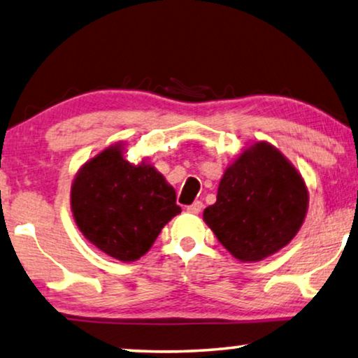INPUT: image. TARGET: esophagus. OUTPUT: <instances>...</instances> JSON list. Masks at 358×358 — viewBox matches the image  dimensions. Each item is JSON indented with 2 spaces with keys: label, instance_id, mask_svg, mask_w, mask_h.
Listing matches in <instances>:
<instances>
[{
  "label": "esophagus",
  "instance_id": "1",
  "mask_svg": "<svg viewBox=\"0 0 358 358\" xmlns=\"http://www.w3.org/2000/svg\"><path fill=\"white\" fill-rule=\"evenodd\" d=\"M202 207H204V206H202V202L201 201H196L191 206L186 207V210H188L189 213H193V215H197V213L202 210Z\"/></svg>",
  "mask_w": 358,
  "mask_h": 358
}]
</instances>
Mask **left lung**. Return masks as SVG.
I'll list each match as a JSON object with an SVG mask.
<instances>
[{
    "label": "left lung",
    "mask_w": 358,
    "mask_h": 358,
    "mask_svg": "<svg viewBox=\"0 0 358 358\" xmlns=\"http://www.w3.org/2000/svg\"><path fill=\"white\" fill-rule=\"evenodd\" d=\"M308 189L301 172L278 148L255 141L228 165L217 202L204 222L241 262H259L287 246L301 230Z\"/></svg>",
    "instance_id": "1"
}]
</instances>
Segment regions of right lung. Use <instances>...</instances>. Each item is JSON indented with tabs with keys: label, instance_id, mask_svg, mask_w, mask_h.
<instances>
[{
	"label": "right lung",
	"instance_id": "add662e5",
	"mask_svg": "<svg viewBox=\"0 0 358 358\" xmlns=\"http://www.w3.org/2000/svg\"><path fill=\"white\" fill-rule=\"evenodd\" d=\"M78 230L94 248L120 262H135L181 212L177 193L152 164L125 157L117 141L88 159L71 186Z\"/></svg>",
	"mask_w": 358,
	"mask_h": 358
}]
</instances>
